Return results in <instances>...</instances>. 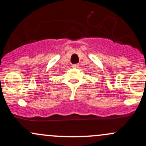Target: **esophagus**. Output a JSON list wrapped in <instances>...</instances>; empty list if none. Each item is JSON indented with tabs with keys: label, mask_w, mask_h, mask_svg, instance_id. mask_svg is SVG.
Listing matches in <instances>:
<instances>
[{
	"label": "esophagus",
	"mask_w": 146,
	"mask_h": 146,
	"mask_svg": "<svg viewBox=\"0 0 146 146\" xmlns=\"http://www.w3.org/2000/svg\"><path fill=\"white\" fill-rule=\"evenodd\" d=\"M79 66H80V65H79L78 64H75L72 65V67L73 68H78L79 67Z\"/></svg>",
	"instance_id": "obj_1"
}]
</instances>
